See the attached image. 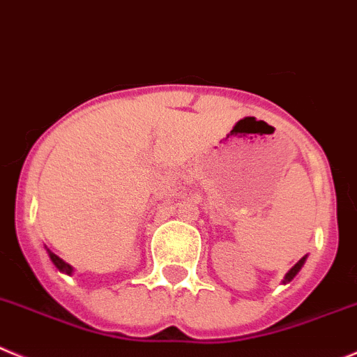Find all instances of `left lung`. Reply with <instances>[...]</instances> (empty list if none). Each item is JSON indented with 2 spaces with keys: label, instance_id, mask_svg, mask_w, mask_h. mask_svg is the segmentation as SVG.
Instances as JSON below:
<instances>
[{
  "label": "left lung",
  "instance_id": "8db88e82",
  "mask_svg": "<svg viewBox=\"0 0 357 357\" xmlns=\"http://www.w3.org/2000/svg\"><path fill=\"white\" fill-rule=\"evenodd\" d=\"M301 264H303V262H301V261H299V262H298V264H296V266H294V268H292V269H291V271H289V273H287V276H285V278H289V280H291V278H292V276H294V275H296V273H298V271H299V268H301Z\"/></svg>",
  "mask_w": 357,
  "mask_h": 357
}]
</instances>
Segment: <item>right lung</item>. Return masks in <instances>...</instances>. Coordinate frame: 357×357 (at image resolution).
<instances>
[{"instance_id": "obj_1", "label": "right lung", "mask_w": 357, "mask_h": 357, "mask_svg": "<svg viewBox=\"0 0 357 357\" xmlns=\"http://www.w3.org/2000/svg\"><path fill=\"white\" fill-rule=\"evenodd\" d=\"M51 259H52V261H54V264L58 266V268L61 269V271H70V266L66 264V262H63L59 257H56L54 254H51Z\"/></svg>"}]
</instances>
